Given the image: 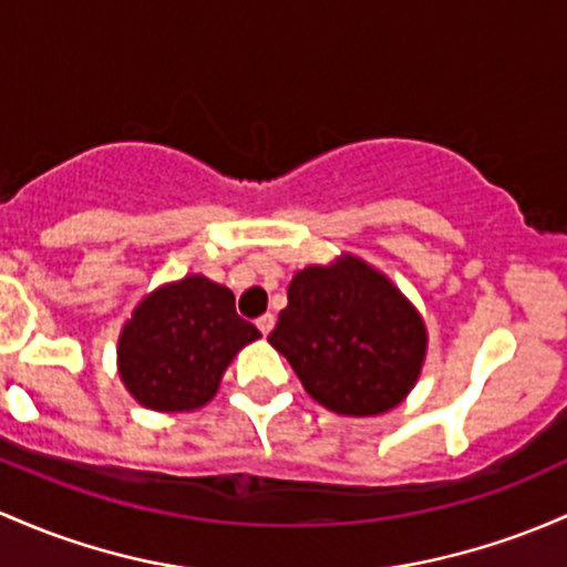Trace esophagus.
<instances>
[{
    "instance_id": "1",
    "label": "esophagus",
    "mask_w": 567,
    "mask_h": 567,
    "mask_svg": "<svg viewBox=\"0 0 567 567\" xmlns=\"http://www.w3.org/2000/svg\"><path fill=\"white\" fill-rule=\"evenodd\" d=\"M255 323H258V329H260V333H264V337H268V333H271V329H274V315H271V312L260 315V318H258V320H255Z\"/></svg>"
}]
</instances>
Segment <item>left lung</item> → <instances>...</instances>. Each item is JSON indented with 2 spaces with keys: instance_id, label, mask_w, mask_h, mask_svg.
Returning <instances> with one entry per match:
<instances>
[{
  "instance_id": "left-lung-1",
  "label": "left lung",
  "mask_w": 567,
  "mask_h": 567,
  "mask_svg": "<svg viewBox=\"0 0 567 567\" xmlns=\"http://www.w3.org/2000/svg\"><path fill=\"white\" fill-rule=\"evenodd\" d=\"M268 342L315 402L339 415H378L415 385L426 329L415 307L359 258L293 277Z\"/></svg>"
}]
</instances>
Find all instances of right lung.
I'll return each mask as SVG.
<instances>
[{"instance_id": "right-lung-1", "label": "right lung", "mask_w": 567, "mask_h": 567, "mask_svg": "<svg viewBox=\"0 0 567 567\" xmlns=\"http://www.w3.org/2000/svg\"><path fill=\"white\" fill-rule=\"evenodd\" d=\"M260 331L236 315L225 285L184 277L135 309L118 339V374L143 408L195 410L217 393L225 367Z\"/></svg>"}]
</instances>
